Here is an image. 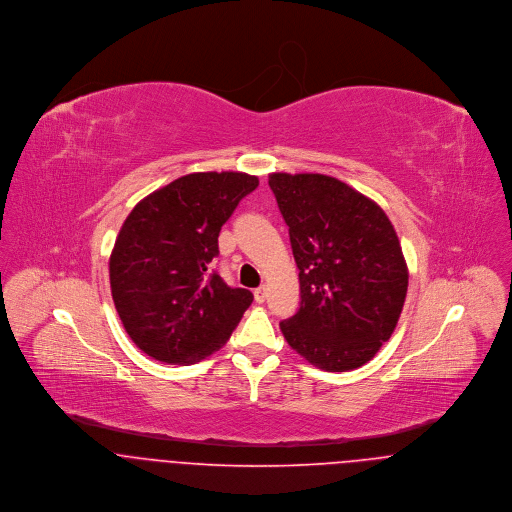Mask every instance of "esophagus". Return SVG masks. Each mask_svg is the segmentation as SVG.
Wrapping results in <instances>:
<instances>
[{"instance_id": "34e87169", "label": "esophagus", "mask_w": 512, "mask_h": 512, "mask_svg": "<svg viewBox=\"0 0 512 512\" xmlns=\"http://www.w3.org/2000/svg\"><path fill=\"white\" fill-rule=\"evenodd\" d=\"M266 295H268V290L262 286V288H258V290H254V299L258 301V303H264L266 301Z\"/></svg>"}]
</instances>
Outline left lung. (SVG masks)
I'll use <instances>...</instances> for the list:
<instances>
[{"label":"left lung","instance_id":"obj_1","mask_svg":"<svg viewBox=\"0 0 512 512\" xmlns=\"http://www.w3.org/2000/svg\"><path fill=\"white\" fill-rule=\"evenodd\" d=\"M290 226L301 305L280 329L311 365L345 372L368 363L396 329L408 266L386 213L321 173H272Z\"/></svg>","mask_w":512,"mask_h":512}]
</instances>
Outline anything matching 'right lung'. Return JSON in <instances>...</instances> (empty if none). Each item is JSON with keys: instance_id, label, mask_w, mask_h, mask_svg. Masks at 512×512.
I'll use <instances>...</instances> for the list:
<instances>
[{"instance_id": "right-lung-1", "label": "right lung", "mask_w": 512, "mask_h": 512, "mask_svg": "<svg viewBox=\"0 0 512 512\" xmlns=\"http://www.w3.org/2000/svg\"><path fill=\"white\" fill-rule=\"evenodd\" d=\"M258 177L191 173L140 201L110 256V288L130 339L147 357L193 365L219 351L254 295L209 266L219 232Z\"/></svg>"}]
</instances>
